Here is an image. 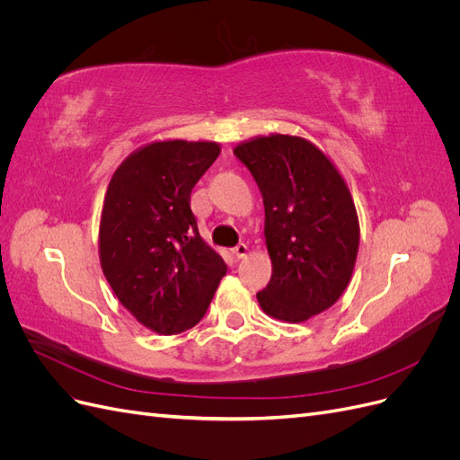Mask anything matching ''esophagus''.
Wrapping results in <instances>:
<instances>
[{"label": "esophagus", "instance_id": "1", "mask_svg": "<svg viewBox=\"0 0 460 460\" xmlns=\"http://www.w3.org/2000/svg\"><path fill=\"white\" fill-rule=\"evenodd\" d=\"M247 252H249V249H247L245 243H238V245H235V247L232 249V253H234L235 259H245V257H247Z\"/></svg>", "mask_w": 460, "mask_h": 460}]
</instances>
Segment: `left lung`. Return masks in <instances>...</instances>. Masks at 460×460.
<instances>
[{
	"label": "left lung",
	"instance_id": "left-lung-1",
	"mask_svg": "<svg viewBox=\"0 0 460 460\" xmlns=\"http://www.w3.org/2000/svg\"><path fill=\"white\" fill-rule=\"evenodd\" d=\"M234 153L264 203L272 276L257 301L276 320L305 323L351 282L360 238L351 191L336 164L299 136H257Z\"/></svg>",
	"mask_w": 460,
	"mask_h": 460
}]
</instances>
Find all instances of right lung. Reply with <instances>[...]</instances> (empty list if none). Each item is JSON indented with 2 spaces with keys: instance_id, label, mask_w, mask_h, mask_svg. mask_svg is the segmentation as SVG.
Wrapping results in <instances>:
<instances>
[{
  "instance_id": "1",
  "label": "right lung",
  "mask_w": 460,
  "mask_h": 460,
  "mask_svg": "<svg viewBox=\"0 0 460 460\" xmlns=\"http://www.w3.org/2000/svg\"><path fill=\"white\" fill-rule=\"evenodd\" d=\"M218 153L217 142H151L119 164L105 193L103 274L122 307L163 336L196 326L226 274L190 208L193 186Z\"/></svg>"
}]
</instances>
